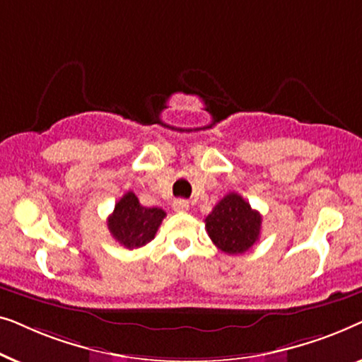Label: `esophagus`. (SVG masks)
I'll return each instance as SVG.
<instances>
[{
    "mask_svg": "<svg viewBox=\"0 0 362 362\" xmlns=\"http://www.w3.org/2000/svg\"><path fill=\"white\" fill-rule=\"evenodd\" d=\"M187 209H189V202H187L186 199H176L175 202H173V211L186 212Z\"/></svg>",
    "mask_w": 362,
    "mask_h": 362,
    "instance_id": "esophagus-1",
    "label": "esophagus"
}]
</instances>
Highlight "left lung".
Masks as SVG:
<instances>
[{"mask_svg": "<svg viewBox=\"0 0 362 362\" xmlns=\"http://www.w3.org/2000/svg\"><path fill=\"white\" fill-rule=\"evenodd\" d=\"M204 222L211 240L229 255L244 254L260 237L262 216L237 192L222 197Z\"/></svg>", "mask_w": 362, "mask_h": 362, "instance_id": "left-lung-1", "label": "left lung"}]
</instances>
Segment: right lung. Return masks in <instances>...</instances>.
<instances>
[{"mask_svg": "<svg viewBox=\"0 0 362 362\" xmlns=\"http://www.w3.org/2000/svg\"><path fill=\"white\" fill-rule=\"evenodd\" d=\"M165 216L166 212L160 207L141 206L135 192L128 191L115 204L107 224L113 239L132 250L140 249L155 239Z\"/></svg>", "mask_w": 362, "mask_h": 362, "instance_id": "obj_1", "label": "right lung"}]
</instances>
